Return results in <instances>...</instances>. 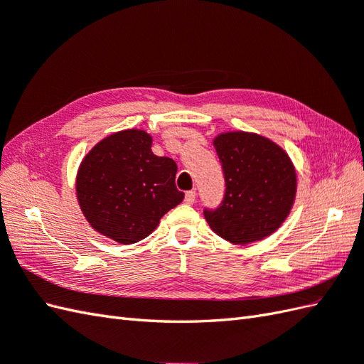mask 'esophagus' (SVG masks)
Listing matches in <instances>:
<instances>
[{"instance_id": "esophagus-1", "label": "esophagus", "mask_w": 364, "mask_h": 364, "mask_svg": "<svg viewBox=\"0 0 364 364\" xmlns=\"http://www.w3.org/2000/svg\"><path fill=\"white\" fill-rule=\"evenodd\" d=\"M196 191H188L186 192V196H184V203L186 205H193V203H196Z\"/></svg>"}]
</instances>
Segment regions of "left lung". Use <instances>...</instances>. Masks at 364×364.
<instances>
[{"label":"left lung","instance_id":"8db88e82","mask_svg":"<svg viewBox=\"0 0 364 364\" xmlns=\"http://www.w3.org/2000/svg\"><path fill=\"white\" fill-rule=\"evenodd\" d=\"M225 175V197L205 209L210 230L247 245L272 235L289 217L296 197V172L276 142L256 133L226 132L214 138Z\"/></svg>","mask_w":364,"mask_h":364}]
</instances>
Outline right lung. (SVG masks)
Here are the masks:
<instances>
[{"label":"right lung","instance_id":"obj_1","mask_svg":"<svg viewBox=\"0 0 364 364\" xmlns=\"http://www.w3.org/2000/svg\"><path fill=\"white\" fill-rule=\"evenodd\" d=\"M176 163L151 151L144 130H122L99 141L83 158L75 193L87 222L117 243H136L180 205Z\"/></svg>","mask_w":364,"mask_h":364}]
</instances>
